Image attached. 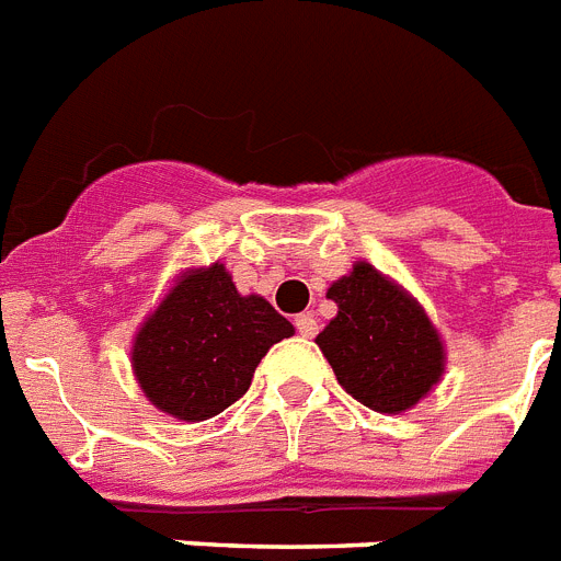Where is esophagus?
<instances>
[{
	"instance_id": "34e87169",
	"label": "esophagus",
	"mask_w": 561,
	"mask_h": 561,
	"mask_svg": "<svg viewBox=\"0 0 561 561\" xmlns=\"http://www.w3.org/2000/svg\"><path fill=\"white\" fill-rule=\"evenodd\" d=\"M295 327H298V332L304 334V337H314V334H318V318H314L312 312H304L295 318Z\"/></svg>"
}]
</instances>
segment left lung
<instances>
[{"instance_id": "left-lung-1", "label": "left lung", "mask_w": 561, "mask_h": 561, "mask_svg": "<svg viewBox=\"0 0 561 561\" xmlns=\"http://www.w3.org/2000/svg\"><path fill=\"white\" fill-rule=\"evenodd\" d=\"M337 318L318 334L334 377L357 403L382 414L417 405L445 366L428 314L368 263L329 286Z\"/></svg>"}]
</instances>
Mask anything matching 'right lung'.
Wrapping results in <instances>:
<instances>
[{"instance_id":"obj_1","label":"right lung","mask_w":561,"mask_h":561,"mask_svg":"<svg viewBox=\"0 0 561 561\" xmlns=\"http://www.w3.org/2000/svg\"><path fill=\"white\" fill-rule=\"evenodd\" d=\"M291 334L284 314L257 295L241 298L224 263H213L181 277L147 318L133 368L156 409L195 423L241 400L263 354Z\"/></svg>"}]
</instances>
